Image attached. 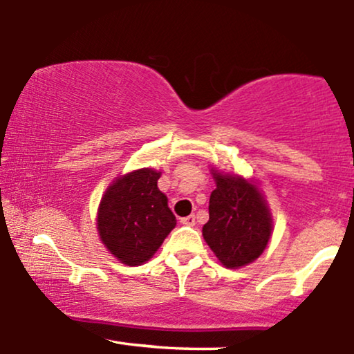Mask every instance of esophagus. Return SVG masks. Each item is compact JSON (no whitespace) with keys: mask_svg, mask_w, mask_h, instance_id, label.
I'll return each instance as SVG.
<instances>
[{"mask_svg":"<svg viewBox=\"0 0 354 354\" xmlns=\"http://www.w3.org/2000/svg\"><path fill=\"white\" fill-rule=\"evenodd\" d=\"M180 223H182V224H185V226H195V224H196L194 214H190V216L182 218V219H180Z\"/></svg>","mask_w":354,"mask_h":354,"instance_id":"obj_1","label":"esophagus"}]
</instances>
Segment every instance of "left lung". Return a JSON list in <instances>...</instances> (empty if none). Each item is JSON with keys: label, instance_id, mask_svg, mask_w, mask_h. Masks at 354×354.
Segmentation results:
<instances>
[{"label": "left lung", "instance_id": "1", "mask_svg": "<svg viewBox=\"0 0 354 354\" xmlns=\"http://www.w3.org/2000/svg\"><path fill=\"white\" fill-rule=\"evenodd\" d=\"M216 188L209 196V219L203 239L226 268H241L259 259L273 232L267 198L254 178L211 167Z\"/></svg>", "mask_w": 354, "mask_h": 354}]
</instances>
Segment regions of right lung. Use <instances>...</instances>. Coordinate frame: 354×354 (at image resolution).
I'll return each mask as SVG.
<instances>
[{
    "mask_svg": "<svg viewBox=\"0 0 354 354\" xmlns=\"http://www.w3.org/2000/svg\"><path fill=\"white\" fill-rule=\"evenodd\" d=\"M159 177L160 172L153 167L118 176L99 203L95 226L100 242L128 267L153 259L177 224L167 196L158 187Z\"/></svg>",
    "mask_w": 354,
    "mask_h": 354,
    "instance_id": "obj_1",
    "label": "right lung"
}]
</instances>
